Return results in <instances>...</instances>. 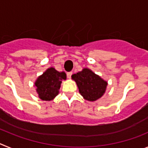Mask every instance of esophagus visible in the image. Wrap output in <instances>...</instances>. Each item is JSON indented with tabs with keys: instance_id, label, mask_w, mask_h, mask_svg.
<instances>
[{
	"instance_id": "1",
	"label": "esophagus",
	"mask_w": 148,
	"mask_h": 148,
	"mask_svg": "<svg viewBox=\"0 0 148 148\" xmlns=\"http://www.w3.org/2000/svg\"><path fill=\"white\" fill-rule=\"evenodd\" d=\"M72 74H73V73L72 72H69V73H66V76H67L68 78H70L72 76Z\"/></svg>"
}]
</instances>
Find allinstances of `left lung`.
I'll use <instances>...</instances> for the list:
<instances>
[{"mask_svg": "<svg viewBox=\"0 0 148 148\" xmlns=\"http://www.w3.org/2000/svg\"><path fill=\"white\" fill-rule=\"evenodd\" d=\"M72 79L76 82L79 92L84 99L90 101L100 99L108 86V82L88 68H84L81 72L73 74Z\"/></svg>", "mask_w": 148, "mask_h": 148, "instance_id": "1", "label": "left lung"}]
</instances>
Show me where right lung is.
<instances>
[{"instance_id": "add662e5", "label": "right lung", "mask_w": 148, "mask_h": 148, "mask_svg": "<svg viewBox=\"0 0 148 148\" xmlns=\"http://www.w3.org/2000/svg\"><path fill=\"white\" fill-rule=\"evenodd\" d=\"M66 78L64 72H58L53 67L47 69L35 82L38 97L44 101L53 100L59 92L62 80Z\"/></svg>"}]
</instances>
